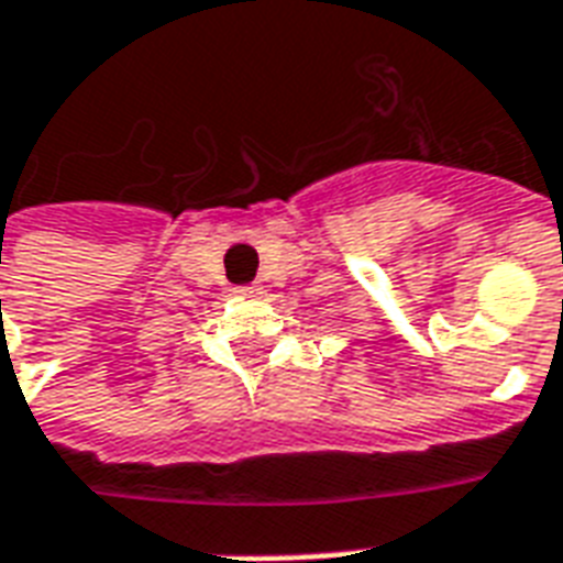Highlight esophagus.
I'll use <instances>...</instances> for the list:
<instances>
[{"label":"esophagus","instance_id":"1","mask_svg":"<svg viewBox=\"0 0 563 563\" xmlns=\"http://www.w3.org/2000/svg\"><path fill=\"white\" fill-rule=\"evenodd\" d=\"M235 295H239V298H256L260 289H256V286H241V289H235Z\"/></svg>","mask_w":563,"mask_h":563}]
</instances>
